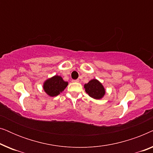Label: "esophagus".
Instances as JSON below:
<instances>
[{
  "label": "esophagus",
  "mask_w": 153,
  "mask_h": 153,
  "mask_svg": "<svg viewBox=\"0 0 153 153\" xmlns=\"http://www.w3.org/2000/svg\"><path fill=\"white\" fill-rule=\"evenodd\" d=\"M72 82H76V83H77V82H79V79H73V80H72Z\"/></svg>",
  "instance_id": "1"
}]
</instances>
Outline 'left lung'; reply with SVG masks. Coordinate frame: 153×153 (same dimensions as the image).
Masks as SVG:
<instances>
[{"label":"left lung","instance_id":"8db88e82","mask_svg":"<svg viewBox=\"0 0 153 153\" xmlns=\"http://www.w3.org/2000/svg\"><path fill=\"white\" fill-rule=\"evenodd\" d=\"M85 91L90 97L95 100L102 99L106 93L104 87L101 82L97 79H92L88 83L84 85Z\"/></svg>","mask_w":153,"mask_h":153}]
</instances>
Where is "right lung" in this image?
<instances>
[{"instance_id": "add662e5", "label": "right lung", "mask_w": 153, "mask_h": 153, "mask_svg": "<svg viewBox=\"0 0 153 153\" xmlns=\"http://www.w3.org/2000/svg\"><path fill=\"white\" fill-rule=\"evenodd\" d=\"M68 85V81H65L60 76L55 75L44 82L43 89L50 97H55L62 93Z\"/></svg>"}]
</instances>
